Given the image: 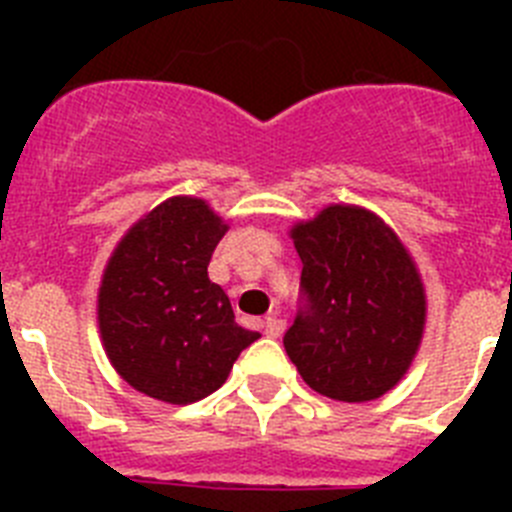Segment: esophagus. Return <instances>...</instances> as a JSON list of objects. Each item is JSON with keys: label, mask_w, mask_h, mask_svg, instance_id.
<instances>
[{"label": "esophagus", "mask_w": 512, "mask_h": 512, "mask_svg": "<svg viewBox=\"0 0 512 512\" xmlns=\"http://www.w3.org/2000/svg\"><path fill=\"white\" fill-rule=\"evenodd\" d=\"M264 333L269 338H279L284 333V320L277 318V315H271V318L264 320Z\"/></svg>", "instance_id": "1"}]
</instances>
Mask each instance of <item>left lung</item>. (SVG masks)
I'll list each match as a JSON object with an SVG mask.
<instances>
[{
    "label": "left lung",
    "mask_w": 512,
    "mask_h": 512,
    "mask_svg": "<svg viewBox=\"0 0 512 512\" xmlns=\"http://www.w3.org/2000/svg\"><path fill=\"white\" fill-rule=\"evenodd\" d=\"M307 307L284 348L310 390L369 402L395 390L420 351L428 297L413 253L377 212L330 202L289 228Z\"/></svg>",
    "instance_id": "8db88e82"
}]
</instances>
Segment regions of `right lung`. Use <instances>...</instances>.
Returning <instances> with one entry per match:
<instances>
[{
	"instance_id": "add662e5",
	"label": "right lung",
	"mask_w": 512,
	"mask_h": 512,
	"mask_svg": "<svg viewBox=\"0 0 512 512\" xmlns=\"http://www.w3.org/2000/svg\"><path fill=\"white\" fill-rule=\"evenodd\" d=\"M228 223L192 194L138 217L104 264L97 323L112 369L133 390L189 405L220 390L261 333L235 323L207 264Z\"/></svg>"
}]
</instances>
